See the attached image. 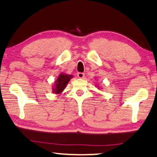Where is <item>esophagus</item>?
I'll use <instances>...</instances> for the list:
<instances>
[{
    "label": "esophagus",
    "mask_w": 157,
    "mask_h": 157,
    "mask_svg": "<svg viewBox=\"0 0 157 157\" xmlns=\"http://www.w3.org/2000/svg\"><path fill=\"white\" fill-rule=\"evenodd\" d=\"M77 76H78L79 78H83L85 76V74L82 73V72H78V74H77Z\"/></svg>",
    "instance_id": "esophagus-1"
}]
</instances>
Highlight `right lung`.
<instances>
[{"instance_id": "1", "label": "right lung", "mask_w": 157, "mask_h": 157, "mask_svg": "<svg viewBox=\"0 0 157 157\" xmlns=\"http://www.w3.org/2000/svg\"><path fill=\"white\" fill-rule=\"evenodd\" d=\"M73 78V76L71 74H67L64 73L60 74L58 76L56 80L54 81V85L53 86L52 92L54 94H59L62 93L63 90H65L68 82L70 81V79Z\"/></svg>"}]
</instances>
